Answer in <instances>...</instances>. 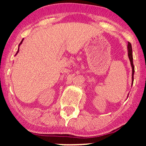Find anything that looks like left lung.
I'll list each match as a JSON object with an SVG mask.
<instances>
[{
  "label": "left lung",
  "mask_w": 146,
  "mask_h": 146,
  "mask_svg": "<svg viewBox=\"0 0 146 146\" xmlns=\"http://www.w3.org/2000/svg\"><path fill=\"white\" fill-rule=\"evenodd\" d=\"M127 50H128V57L130 63L132 68V84L133 82V74H134V66L133 64V56H132V48H131V44L130 42H128V44H127Z\"/></svg>",
  "instance_id": "8db88e82"
}]
</instances>
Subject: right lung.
Wrapping results in <instances>:
<instances>
[{"mask_svg":"<svg viewBox=\"0 0 146 146\" xmlns=\"http://www.w3.org/2000/svg\"><path fill=\"white\" fill-rule=\"evenodd\" d=\"M23 40H22V41H21V43H20L19 44V46H20V44H21L22 43V42H23ZM19 49H18V51H17V54L18 53V52H19Z\"/></svg>","mask_w":146,"mask_h":146,"instance_id":"right-lung-1","label":"right lung"}]
</instances>
